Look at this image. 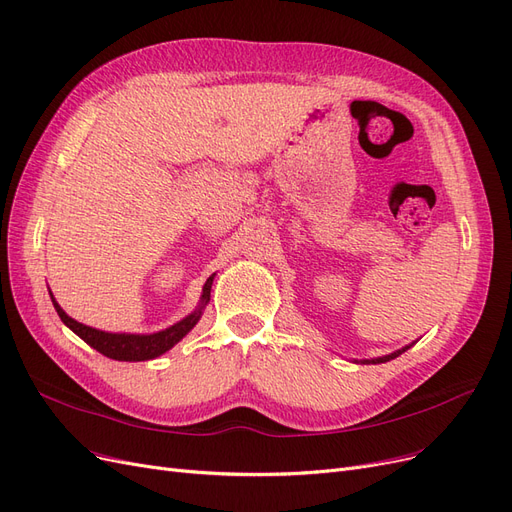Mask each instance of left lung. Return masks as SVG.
<instances>
[{
    "label": "left lung",
    "instance_id": "8db88e82",
    "mask_svg": "<svg viewBox=\"0 0 512 512\" xmlns=\"http://www.w3.org/2000/svg\"><path fill=\"white\" fill-rule=\"evenodd\" d=\"M405 350H409V346L403 348V350H396V352H392V354H388V356H380V358H373V361H365V363H373V365H377V363H388V361H392V358L403 354Z\"/></svg>",
    "mask_w": 512,
    "mask_h": 512
}]
</instances>
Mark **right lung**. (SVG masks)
Instances as JSON below:
<instances>
[{
    "instance_id": "obj_1",
    "label": "right lung",
    "mask_w": 512,
    "mask_h": 512,
    "mask_svg": "<svg viewBox=\"0 0 512 512\" xmlns=\"http://www.w3.org/2000/svg\"><path fill=\"white\" fill-rule=\"evenodd\" d=\"M211 285H213V276L206 280V285L202 289V304L200 308L189 314L187 318H183L181 323L168 327L160 333H151V335H128V333H105V331H97L92 327H86L78 320H73L71 316H67L63 312V308L56 304L52 297V304L56 314L61 316L63 323L75 333L80 335L88 346H92L97 352L105 354L107 358H113V361H149V358H156L160 354H164L166 350L173 348L177 342L194 329V325L200 320L202 308L208 304L211 299Z\"/></svg>"
}]
</instances>
